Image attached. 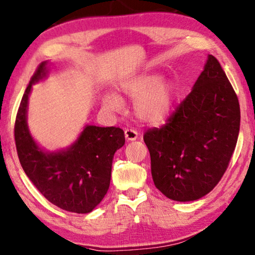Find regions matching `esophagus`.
Returning <instances> with one entry per match:
<instances>
[{
	"mask_svg": "<svg viewBox=\"0 0 255 255\" xmlns=\"http://www.w3.org/2000/svg\"><path fill=\"white\" fill-rule=\"evenodd\" d=\"M124 134L125 137H127V140L128 141H134L137 139V131H135L134 128H127V130L124 131Z\"/></svg>",
	"mask_w": 255,
	"mask_h": 255,
	"instance_id": "1",
	"label": "esophagus"
}]
</instances>
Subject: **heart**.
<instances>
[{
    "label": "heart",
    "instance_id": "heart-1",
    "mask_svg": "<svg viewBox=\"0 0 255 255\" xmlns=\"http://www.w3.org/2000/svg\"><path fill=\"white\" fill-rule=\"evenodd\" d=\"M122 92L128 97L136 98L134 110L137 118L145 122L158 123L167 119L175 98V86L162 80L158 75H144L122 85ZM106 109L118 112L123 107L122 100L115 94L104 96Z\"/></svg>",
    "mask_w": 255,
    "mask_h": 255
}]
</instances>
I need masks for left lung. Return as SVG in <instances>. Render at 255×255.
Listing matches in <instances>:
<instances>
[{
  "label": "left lung",
  "mask_w": 255,
  "mask_h": 255,
  "mask_svg": "<svg viewBox=\"0 0 255 255\" xmlns=\"http://www.w3.org/2000/svg\"><path fill=\"white\" fill-rule=\"evenodd\" d=\"M241 122L239 98L215 57L161 128L143 140L157 188L169 199L202 198L220 182L229 167Z\"/></svg>",
  "instance_id": "obj_1"
}]
</instances>
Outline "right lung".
I'll return each mask as SVG.
<instances>
[{"mask_svg": "<svg viewBox=\"0 0 255 255\" xmlns=\"http://www.w3.org/2000/svg\"><path fill=\"white\" fill-rule=\"evenodd\" d=\"M47 62L38 66L17 110L14 140L17 157L26 176L51 204L67 212H92L109 190L115 151L125 143L116 127L86 125L77 141L66 151L43 152L29 133L26 107L32 85L47 73Z\"/></svg>", "mask_w": 255, "mask_h": 255, "instance_id": "add662e5", "label": "right lung"}]
</instances>
